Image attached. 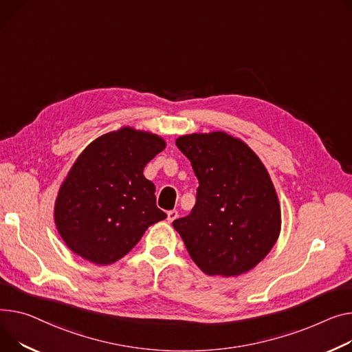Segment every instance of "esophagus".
<instances>
[{
  "instance_id": "obj_1",
  "label": "esophagus",
  "mask_w": 352,
  "mask_h": 352,
  "mask_svg": "<svg viewBox=\"0 0 352 352\" xmlns=\"http://www.w3.org/2000/svg\"><path fill=\"white\" fill-rule=\"evenodd\" d=\"M178 218V212L175 209H173V210H168L167 212V221L168 222H173V221H175Z\"/></svg>"
}]
</instances>
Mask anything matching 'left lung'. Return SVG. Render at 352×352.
<instances>
[{"instance_id":"left-lung-1","label":"left lung","mask_w":352,"mask_h":352,"mask_svg":"<svg viewBox=\"0 0 352 352\" xmlns=\"http://www.w3.org/2000/svg\"><path fill=\"white\" fill-rule=\"evenodd\" d=\"M175 144L199 181L191 214L173 222L191 259L208 276L235 277L252 270L282 228L278 198L263 162L225 131L181 135Z\"/></svg>"}]
</instances>
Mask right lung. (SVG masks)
Here are the masks:
<instances>
[{"instance_id": "1", "label": "right lung", "mask_w": 352, "mask_h": 352, "mask_svg": "<svg viewBox=\"0 0 352 352\" xmlns=\"http://www.w3.org/2000/svg\"><path fill=\"white\" fill-rule=\"evenodd\" d=\"M166 148L164 138L133 127L98 137L63 179L54 208L65 245L100 266L126 256L147 228L167 215L155 205V186L143 171Z\"/></svg>"}]
</instances>
